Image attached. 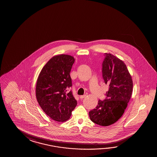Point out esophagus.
<instances>
[{"label": "esophagus", "instance_id": "esophagus-1", "mask_svg": "<svg viewBox=\"0 0 157 157\" xmlns=\"http://www.w3.org/2000/svg\"><path fill=\"white\" fill-rule=\"evenodd\" d=\"M86 95H81V96H80V98L81 99H82L84 98H85L86 97Z\"/></svg>", "mask_w": 157, "mask_h": 157}]
</instances>
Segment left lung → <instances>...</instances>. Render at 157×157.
<instances>
[{"label": "left lung", "mask_w": 157, "mask_h": 157, "mask_svg": "<svg viewBox=\"0 0 157 157\" xmlns=\"http://www.w3.org/2000/svg\"><path fill=\"white\" fill-rule=\"evenodd\" d=\"M105 56L102 77L109 89L106 98L99 100L95 109L89 113L90 120L101 126L113 124L122 117L133 91L132 77L123 61L109 53Z\"/></svg>", "instance_id": "left-lung-1"}]
</instances>
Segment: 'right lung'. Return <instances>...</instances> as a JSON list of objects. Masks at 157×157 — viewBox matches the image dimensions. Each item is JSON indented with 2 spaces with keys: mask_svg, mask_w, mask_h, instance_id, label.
<instances>
[{
  "mask_svg": "<svg viewBox=\"0 0 157 157\" xmlns=\"http://www.w3.org/2000/svg\"><path fill=\"white\" fill-rule=\"evenodd\" d=\"M75 59L71 55H56L41 70L36 81V98L45 113L56 121L68 120L77 105L71 91L70 72Z\"/></svg>",
  "mask_w": 157,
  "mask_h": 157,
  "instance_id": "add662e5",
  "label": "right lung"
}]
</instances>
